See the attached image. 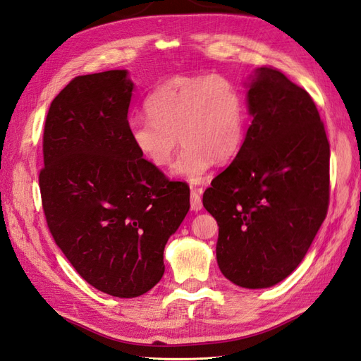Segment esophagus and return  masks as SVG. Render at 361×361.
<instances>
[{
    "label": "esophagus",
    "instance_id": "34e87169",
    "mask_svg": "<svg viewBox=\"0 0 361 361\" xmlns=\"http://www.w3.org/2000/svg\"><path fill=\"white\" fill-rule=\"evenodd\" d=\"M201 189H192L190 192V209L192 211H201V207H203V201H201Z\"/></svg>",
    "mask_w": 361,
    "mask_h": 361
}]
</instances>
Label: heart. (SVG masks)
<instances>
[{"instance_id": "heart-1", "label": "heart", "mask_w": 361, "mask_h": 361, "mask_svg": "<svg viewBox=\"0 0 361 361\" xmlns=\"http://www.w3.org/2000/svg\"><path fill=\"white\" fill-rule=\"evenodd\" d=\"M147 114L129 120L130 142L142 160L163 169L184 142L173 172L201 183L214 158L226 163L246 138V104L240 87L223 75H180L146 98Z\"/></svg>"}]
</instances>
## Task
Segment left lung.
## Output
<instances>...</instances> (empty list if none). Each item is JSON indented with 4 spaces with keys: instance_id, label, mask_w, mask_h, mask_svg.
<instances>
[{
    "instance_id": "8db88e82",
    "label": "left lung",
    "mask_w": 361,
    "mask_h": 361,
    "mask_svg": "<svg viewBox=\"0 0 361 361\" xmlns=\"http://www.w3.org/2000/svg\"><path fill=\"white\" fill-rule=\"evenodd\" d=\"M245 142L203 194L219 223L216 262L241 288H269L295 269L329 207V141L314 99L263 66L247 92Z\"/></svg>"
}]
</instances>
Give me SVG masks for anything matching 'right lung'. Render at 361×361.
Returning a JSON list of instances; mask_svg holds the SVG:
<instances>
[{
	"label": "right lung",
	"mask_w": 361,
	"mask_h": 361,
	"mask_svg": "<svg viewBox=\"0 0 361 361\" xmlns=\"http://www.w3.org/2000/svg\"><path fill=\"white\" fill-rule=\"evenodd\" d=\"M126 71L75 77L44 123L39 190L50 233L82 279L133 298L164 274L167 240L189 211L186 183L142 160L128 132Z\"/></svg>",
	"instance_id": "1"
}]
</instances>
